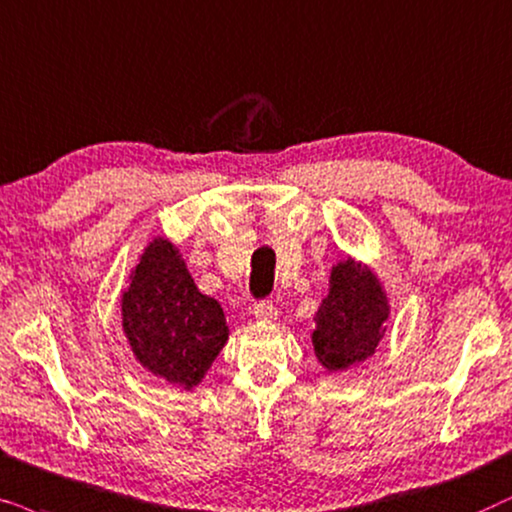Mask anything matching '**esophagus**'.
<instances>
[{"mask_svg": "<svg viewBox=\"0 0 512 512\" xmlns=\"http://www.w3.org/2000/svg\"><path fill=\"white\" fill-rule=\"evenodd\" d=\"M252 313H255V318H260V320H276L278 318V309L271 302H267V299L252 306Z\"/></svg>", "mask_w": 512, "mask_h": 512, "instance_id": "1", "label": "esophagus"}]
</instances>
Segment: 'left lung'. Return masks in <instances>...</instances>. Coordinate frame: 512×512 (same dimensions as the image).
Segmentation results:
<instances>
[{"label":"left lung","instance_id":"8db88e82","mask_svg":"<svg viewBox=\"0 0 512 512\" xmlns=\"http://www.w3.org/2000/svg\"><path fill=\"white\" fill-rule=\"evenodd\" d=\"M391 313L386 290L377 274L346 257L330 271V288L320 302L316 330L311 332L313 353L327 372H344L377 351L386 335Z\"/></svg>","mask_w":512,"mask_h":512}]
</instances>
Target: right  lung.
Returning <instances> with one entry per match:
<instances>
[{
	"mask_svg": "<svg viewBox=\"0 0 512 512\" xmlns=\"http://www.w3.org/2000/svg\"><path fill=\"white\" fill-rule=\"evenodd\" d=\"M121 325L138 363L185 391L201 384L229 327L217 299L196 288L168 238L147 243L121 295Z\"/></svg>",
	"mask_w": 512,
	"mask_h": 512,
	"instance_id": "add662e5",
	"label": "right lung"
}]
</instances>
